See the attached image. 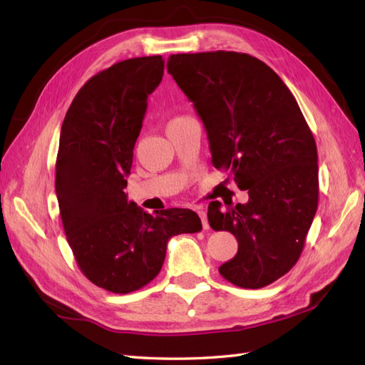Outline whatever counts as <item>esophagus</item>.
I'll return each mask as SVG.
<instances>
[{
	"mask_svg": "<svg viewBox=\"0 0 365 365\" xmlns=\"http://www.w3.org/2000/svg\"><path fill=\"white\" fill-rule=\"evenodd\" d=\"M197 215L200 221H202V227L208 229V220H207V210L205 208H197Z\"/></svg>",
	"mask_w": 365,
	"mask_h": 365,
	"instance_id": "esophagus-1",
	"label": "esophagus"
}]
</instances>
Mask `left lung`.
<instances>
[{"instance_id":"8db88e82","label":"left lung","mask_w":365,"mask_h":365,"mask_svg":"<svg viewBox=\"0 0 365 365\" xmlns=\"http://www.w3.org/2000/svg\"><path fill=\"white\" fill-rule=\"evenodd\" d=\"M168 72L202 120L212 163L247 190L246 204L208 205L238 242L220 274L262 289L298 262L319 205L317 145L293 94L260 59L237 51L170 54Z\"/></svg>"}]
</instances>
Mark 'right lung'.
<instances>
[{
    "instance_id": "add662e5",
    "label": "right lung",
    "mask_w": 365,
    "mask_h": 365,
    "mask_svg": "<svg viewBox=\"0 0 365 365\" xmlns=\"http://www.w3.org/2000/svg\"><path fill=\"white\" fill-rule=\"evenodd\" d=\"M165 72L161 56L125 59L84 84L61 127L56 196L67 242L83 274L113 293H130L160 273L170 237L195 234L188 208L141 210L123 190L147 98Z\"/></svg>"
}]
</instances>
